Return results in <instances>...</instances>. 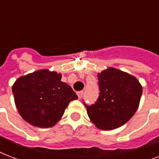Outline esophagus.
<instances>
[{
	"mask_svg": "<svg viewBox=\"0 0 159 159\" xmlns=\"http://www.w3.org/2000/svg\"><path fill=\"white\" fill-rule=\"evenodd\" d=\"M77 97H78V98L79 99H81L82 97V95H83V91H80V92H77Z\"/></svg>",
	"mask_w": 159,
	"mask_h": 159,
	"instance_id": "obj_1",
	"label": "esophagus"
}]
</instances>
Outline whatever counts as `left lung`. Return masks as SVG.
I'll use <instances>...</instances> for the list:
<instances>
[{
  "label": "left lung",
  "instance_id": "obj_1",
  "mask_svg": "<svg viewBox=\"0 0 159 159\" xmlns=\"http://www.w3.org/2000/svg\"><path fill=\"white\" fill-rule=\"evenodd\" d=\"M97 75L100 96L95 104L86 106L87 115L97 128L112 130L134 115L143 87L134 76L115 67H108Z\"/></svg>",
  "mask_w": 159,
  "mask_h": 159
}]
</instances>
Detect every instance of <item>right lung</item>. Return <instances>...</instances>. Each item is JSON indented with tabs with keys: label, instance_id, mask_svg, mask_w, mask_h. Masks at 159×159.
<instances>
[{
	"label": "right lung",
	"instance_id": "obj_1",
	"mask_svg": "<svg viewBox=\"0 0 159 159\" xmlns=\"http://www.w3.org/2000/svg\"><path fill=\"white\" fill-rule=\"evenodd\" d=\"M61 78V73L41 69L16 79L12 86L15 104L26 122L39 128L52 127L62 118L69 102L77 99Z\"/></svg>",
	"mask_w": 159,
	"mask_h": 159
}]
</instances>
